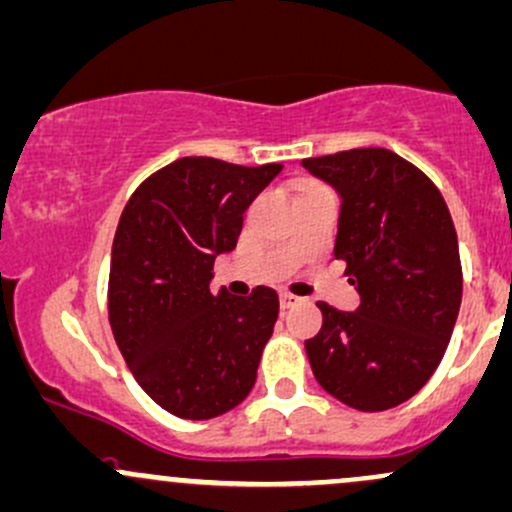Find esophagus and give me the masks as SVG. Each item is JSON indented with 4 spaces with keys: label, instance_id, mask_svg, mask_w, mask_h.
<instances>
[{
    "label": "esophagus",
    "instance_id": "1",
    "mask_svg": "<svg viewBox=\"0 0 512 512\" xmlns=\"http://www.w3.org/2000/svg\"><path fill=\"white\" fill-rule=\"evenodd\" d=\"M298 302L300 298H295L293 293H280V307H283V310H290V307L298 305Z\"/></svg>",
    "mask_w": 512,
    "mask_h": 512
}]
</instances>
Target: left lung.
Segmentation results:
<instances>
[{"mask_svg":"<svg viewBox=\"0 0 512 512\" xmlns=\"http://www.w3.org/2000/svg\"><path fill=\"white\" fill-rule=\"evenodd\" d=\"M302 166L342 195L334 256L361 305L327 302L307 339L317 383L361 412L405 403L437 371L461 305L456 229L437 185L388 148H351Z\"/></svg>","mask_w":512,"mask_h":512,"instance_id":"1","label":"left lung"}]
</instances>
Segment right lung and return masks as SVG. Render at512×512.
<instances>
[{
  "mask_svg": "<svg viewBox=\"0 0 512 512\" xmlns=\"http://www.w3.org/2000/svg\"><path fill=\"white\" fill-rule=\"evenodd\" d=\"M188 156L148 175L112 244L109 324L153 403L212 420L244 403L278 320L276 290L214 295V258L232 251L246 207L280 173Z\"/></svg>",
  "mask_w": 512,
  "mask_h": 512,
  "instance_id": "obj_1",
  "label": "right lung"
}]
</instances>
